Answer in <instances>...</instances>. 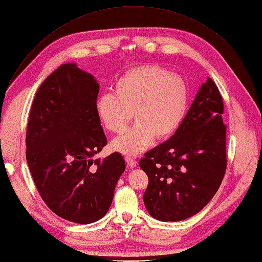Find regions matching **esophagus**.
Wrapping results in <instances>:
<instances>
[{
    "label": "esophagus",
    "mask_w": 262,
    "mask_h": 262,
    "mask_svg": "<svg viewBox=\"0 0 262 262\" xmlns=\"http://www.w3.org/2000/svg\"><path fill=\"white\" fill-rule=\"evenodd\" d=\"M125 161H126V163L128 165V167H130V168H134V167H136V166H137V162L133 158H130V157H125Z\"/></svg>",
    "instance_id": "obj_1"
}]
</instances>
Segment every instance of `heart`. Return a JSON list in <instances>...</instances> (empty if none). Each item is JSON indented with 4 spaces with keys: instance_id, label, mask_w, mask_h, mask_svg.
<instances>
[{
    "instance_id": "heart-1",
    "label": "heart",
    "mask_w": 262,
    "mask_h": 262,
    "mask_svg": "<svg viewBox=\"0 0 262 262\" xmlns=\"http://www.w3.org/2000/svg\"><path fill=\"white\" fill-rule=\"evenodd\" d=\"M114 94L96 101V113L111 133H121L134 118L136 124L112 141L113 150L137 156L147 149L154 139L165 140L181 125L188 106V90L178 75L157 64L128 69L117 79Z\"/></svg>"
}]
</instances>
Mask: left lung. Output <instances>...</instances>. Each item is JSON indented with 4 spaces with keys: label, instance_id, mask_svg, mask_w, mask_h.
<instances>
[{
    "label": "left lung",
    "instance_id": "left-lung-1",
    "mask_svg": "<svg viewBox=\"0 0 262 262\" xmlns=\"http://www.w3.org/2000/svg\"><path fill=\"white\" fill-rule=\"evenodd\" d=\"M223 114L222 95L208 78L174 135L140 160L148 177L143 201L156 220L191 217L216 193L227 168Z\"/></svg>",
    "mask_w": 262,
    "mask_h": 262
}]
</instances>
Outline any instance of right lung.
<instances>
[{
	"instance_id": "1",
	"label": "right lung",
	"mask_w": 262,
	"mask_h": 262,
	"mask_svg": "<svg viewBox=\"0 0 262 262\" xmlns=\"http://www.w3.org/2000/svg\"><path fill=\"white\" fill-rule=\"evenodd\" d=\"M99 84L75 63L58 67L40 84L26 133V159L37 191L56 215L91 224L108 211L125 170L119 152L93 160L107 144L96 113Z\"/></svg>"
}]
</instances>
